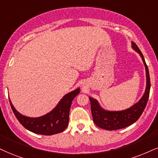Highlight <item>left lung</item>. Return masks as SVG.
<instances>
[{
    "label": "left lung",
    "mask_w": 158,
    "mask_h": 158,
    "mask_svg": "<svg viewBox=\"0 0 158 158\" xmlns=\"http://www.w3.org/2000/svg\"><path fill=\"white\" fill-rule=\"evenodd\" d=\"M132 48L140 54L144 64L146 75H147V87H146L145 92L141 100L137 103L130 107V108L121 111H108L104 110L101 108L97 100L89 97L93 121L97 127L102 129L115 130L128 127L139 119L147 106L149 96V91H150V77H149V69L143 54L135 42H132Z\"/></svg>",
    "instance_id": "1"
}]
</instances>
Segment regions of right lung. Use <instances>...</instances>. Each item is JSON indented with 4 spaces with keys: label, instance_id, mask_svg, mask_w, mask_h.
Wrapping results in <instances>:
<instances>
[{
    "label": "right lung",
    "instance_id": "1",
    "mask_svg": "<svg viewBox=\"0 0 158 158\" xmlns=\"http://www.w3.org/2000/svg\"><path fill=\"white\" fill-rule=\"evenodd\" d=\"M80 93V89H77L68 93L60 100L52 111L37 118H31L23 116L17 111L10 100L11 108L19 123L28 130L36 134L51 135L63 132L69 124V115L72 101Z\"/></svg>",
    "mask_w": 158,
    "mask_h": 158
}]
</instances>
